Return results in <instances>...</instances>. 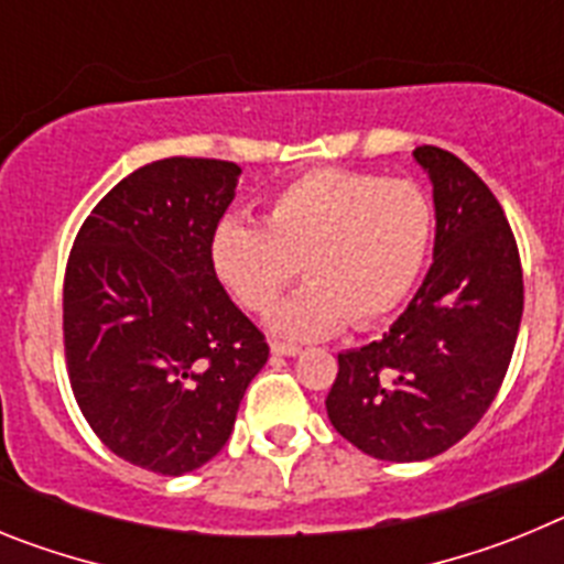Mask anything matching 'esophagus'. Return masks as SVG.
<instances>
[{"label": "esophagus", "mask_w": 564, "mask_h": 564, "mask_svg": "<svg viewBox=\"0 0 564 564\" xmlns=\"http://www.w3.org/2000/svg\"><path fill=\"white\" fill-rule=\"evenodd\" d=\"M271 352L273 356H299V352H302V347H299V344H291V341H271Z\"/></svg>", "instance_id": "esophagus-1"}]
</instances>
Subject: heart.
<instances>
[{
	"instance_id": "b5f03b06",
	"label": "heart",
	"mask_w": 564,
	"mask_h": 564,
	"mask_svg": "<svg viewBox=\"0 0 564 564\" xmlns=\"http://www.w3.org/2000/svg\"><path fill=\"white\" fill-rule=\"evenodd\" d=\"M435 239L430 194L406 177L313 169L268 197L265 220H223L212 265L239 305L265 313L302 271L311 279L271 316L291 338L370 327L415 291Z\"/></svg>"
}]
</instances>
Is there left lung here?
<instances>
[{"label": "left lung", "instance_id": "left-lung-1", "mask_svg": "<svg viewBox=\"0 0 564 564\" xmlns=\"http://www.w3.org/2000/svg\"><path fill=\"white\" fill-rule=\"evenodd\" d=\"M435 197V253L378 341L338 352L327 417L364 455L426 460L475 430L506 378L522 318L517 239L457 154L417 147Z\"/></svg>", "mask_w": 564, "mask_h": 564}]
</instances>
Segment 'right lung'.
Listing matches in <instances>:
<instances>
[{"label": "right lung", "mask_w": 564, "mask_h": 564, "mask_svg": "<svg viewBox=\"0 0 564 564\" xmlns=\"http://www.w3.org/2000/svg\"><path fill=\"white\" fill-rule=\"evenodd\" d=\"M242 169L166 158L93 208L64 273V356L109 452L181 477L226 446L265 336L223 291L212 237Z\"/></svg>", "instance_id": "1"}]
</instances>
